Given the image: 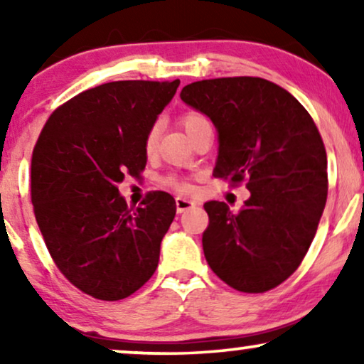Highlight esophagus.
<instances>
[{"label": "esophagus", "mask_w": 364, "mask_h": 364, "mask_svg": "<svg viewBox=\"0 0 364 364\" xmlns=\"http://www.w3.org/2000/svg\"><path fill=\"white\" fill-rule=\"evenodd\" d=\"M176 207H177V213H182V212L188 210V208L196 207V202L188 200V198H186V197H177L176 198Z\"/></svg>", "instance_id": "34e87169"}]
</instances>
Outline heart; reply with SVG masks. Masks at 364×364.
Here are the masks:
<instances>
[{"instance_id":"1","label":"heart","mask_w":364,"mask_h":364,"mask_svg":"<svg viewBox=\"0 0 364 364\" xmlns=\"http://www.w3.org/2000/svg\"><path fill=\"white\" fill-rule=\"evenodd\" d=\"M181 124L182 127L186 129V132L188 134V137H192L193 134H196L198 129L208 126V119L203 116L202 112L198 111H186L181 116ZM157 137H159V124H154V126L149 129L147 134H146V142H144V147H146L147 152H151L154 147H156V142H157ZM166 183L168 187H173L177 188L178 192L182 193H188L192 191V186L186 181H181V178L177 177H167L166 178Z\"/></svg>"}]
</instances>
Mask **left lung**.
Segmentation results:
<instances>
[{
	"mask_svg": "<svg viewBox=\"0 0 364 364\" xmlns=\"http://www.w3.org/2000/svg\"><path fill=\"white\" fill-rule=\"evenodd\" d=\"M182 101L218 131L213 176L247 182L237 213L207 202L203 255L212 272L243 293L272 290L293 275L315 238L328 196L326 151L310 114L267 79L238 76L187 84Z\"/></svg>",
	"mask_w": 364,
	"mask_h": 364,
	"instance_id": "obj_1",
	"label": "left lung"
}]
</instances>
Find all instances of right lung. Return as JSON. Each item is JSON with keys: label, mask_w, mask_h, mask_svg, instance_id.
<instances>
[{"label": "right lung", "mask_w": 364, "mask_h": 364, "mask_svg": "<svg viewBox=\"0 0 364 364\" xmlns=\"http://www.w3.org/2000/svg\"><path fill=\"white\" fill-rule=\"evenodd\" d=\"M181 81H114L59 106L31 157V202L59 272L86 295L117 301L156 272L176 200L149 192L129 208L117 183L146 168V134Z\"/></svg>", "instance_id": "obj_1"}]
</instances>
